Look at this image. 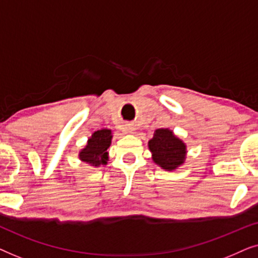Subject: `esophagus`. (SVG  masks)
Returning a JSON list of instances; mask_svg holds the SVG:
<instances>
[{
  "label": "esophagus",
  "instance_id": "obj_1",
  "mask_svg": "<svg viewBox=\"0 0 258 258\" xmlns=\"http://www.w3.org/2000/svg\"><path fill=\"white\" fill-rule=\"evenodd\" d=\"M125 129H126V130H128V132H129V133H133V132H134V130H135V125H134V124H130V123H129V124H126V126H125Z\"/></svg>",
  "mask_w": 258,
  "mask_h": 258
}]
</instances>
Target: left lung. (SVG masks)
Masks as SVG:
<instances>
[{"instance_id":"obj_1","label":"left lung","mask_w":258,"mask_h":258,"mask_svg":"<svg viewBox=\"0 0 258 258\" xmlns=\"http://www.w3.org/2000/svg\"><path fill=\"white\" fill-rule=\"evenodd\" d=\"M154 163L167 171H174L184 164L186 144L169 128L155 130L154 137L148 142Z\"/></svg>"}]
</instances>
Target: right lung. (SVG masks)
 Segmentation results:
<instances>
[{
	"mask_svg": "<svg viewBox=\"0 0 258 258\" xmlns=\"http://www.w3.org/2000/svg\"><path fill=\"white\" fill-rule=\"evenodd\" d=\"M111 140L110 129H101L93 133L88 139L86 147L79 153V158L94 168L107 165L109 161L108 148L110 147Z\"/></svg>",
	"mask_w": 258,
	"mask_h": 258,
	"instance_id": "obj_1",
	"label": "right lung"
}]
</instances>
